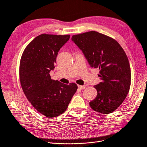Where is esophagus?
Returning a JSON list of instances; mask_svg holds the SVG:
<instances>
[{
	"label": "esophagus",
	"instance_id": "1",
	"mask_svg": "<svg viewBox=\"0 0 147 147\" xmlns=\"http://www.w3.org/2000/svg\"><path fill=\"white\" fill-rule=\"evenodd\" d=\"M85 85H78V88L80 90H84L85 88Z\"/></svg>",
	"mask_w": 147,
	"mask_h": 147
}]
</instances>
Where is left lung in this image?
<instances>
[{
	"label": "left lung",
	"mask_w": 147,
	"mask_h": 147,
	"mask_svg": "<svg viewBox=\"0 0 147 147\" xmlns=\"http://www.w3.org/2000/svg\"><path fill=\"white\" fill-rule=\"evenodd\" d=\"M91 67L99 69L102 82L94 86L96 98L90 102L94 111L109 114L125 99L131 85L128 57L120 44L113 38L94 31L74 35L71 38Z\"/></svg>",
	"instance_id": "8db88e82"
}]
</instances>
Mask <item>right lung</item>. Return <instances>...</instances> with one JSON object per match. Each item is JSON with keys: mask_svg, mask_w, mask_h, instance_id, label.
Here are the masks:
<instances>
[{"mask_svg": "<svg viewBox=\"0 0 147 147\" xmlns=\"http://www.w3.org/2000/svg\"><path fill=\"white\" fill-rule=\"evenodd\" d=\"M69 37L40 34L27 45L21 57L19 76L24 93L35 109L49 118L66 111L78 89L75 83L64 84L50 75L59 51Z\"/></svg>", "mask_w": 147, "mask_h": 147, "instance_id": "add662e5", "label": "right lung"}]
</instances>
